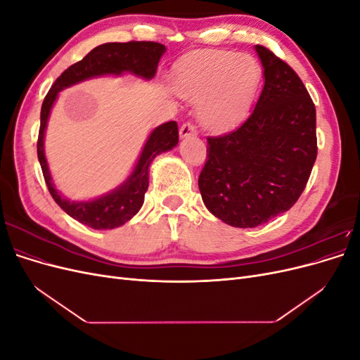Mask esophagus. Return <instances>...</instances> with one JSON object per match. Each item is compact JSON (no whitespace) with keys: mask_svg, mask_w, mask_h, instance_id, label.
<instances>
[{"mask_svg":"<svg viewBox=\"0 0 360 360\" xmlns=\"http://www.w3.org/2000/svg\"><path fill=\"white\" fill-rule=\"evenodd\" d=\"M197 135V129H195L193 123H184L181 127H180V136L181 138H188V136H195Z\"/></svg>","mask_w":360,"mask_h":360,"instance_id":"1","label":"esophagus"}]
</instances>
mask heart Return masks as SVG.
I'll return each instance as SVG.
<instances>
[{"mask_svg": "<svg viewBox=\"0 0 360 360\" xmlns=\"http://www.w3.org/2000/svg\"><path fill=\"white\" fill-rule=\"evenodd\" d=\"M259 66L248 53L207 51L183 61L177 70V90L201 102L198 115L207 127L219 129L240 115L257 90Z\"/></svg>", "mask_w": 360, "mask_h": 360, "instance_id": "heart-1", "label": "heart"}]
</instances>
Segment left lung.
Returning a JSON list of instances; mask_svg holds the SVG:
<instances>
[{
    "label": "left lung",
    "instance_id": "obj_1",
    "mask_svg": "<svg viewBox=\"0 0 360 360\" xmlns=\"http://www.w3.org/2000/svg\"><path fill=\"white\" fill-rule=\"evenodd\" d=\"M264 86L245 122L207 138L198 186L216 217L254 228L290 210L317 159L315 105L299 75L266 46H255Z\"/></svg>",
    "mask_w": 360,
    "mask_h": 360
}]
</instances>
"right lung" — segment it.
Masks as SVG:
<instances>
[{"instance_id":"add662e5","label":"right lung","mask_w":360,"mask_h":360,"mask_svg":"<svg viewBox=\"0 0 360 360\" xmlns=\"http://www.w3.org/2000/svg\"><path fill=\"white\" fill-rule=\"evenodd\" d=\"M167 48L156 41H126L105 43L90 51L86 56L64 70L48 91L40 111V129L37 138V158L45 177L49 193L61 209L78 222L91 226L94 230H111L123 225L138 213L144 202V195L148 188V167L153 159L176 147L179 143V129L176 122H168L156 127L150 134L143 148L136 167L122 186L114 192L93 201L70 202L64 200L53 188L48 163L43 151V136L48 123L51 108L58 93L76 82L93 78L99 75H120L123 72L134 73L144 79H151L158 70L160 57Z\"/></svg>"}]
</instances>
